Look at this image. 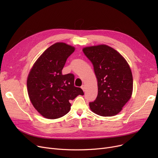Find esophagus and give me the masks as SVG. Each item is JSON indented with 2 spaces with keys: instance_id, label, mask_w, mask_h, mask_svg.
<instances>
[{
  "instance_id": "1",
  "label": "esophagus",
  "mask_w": 158,
  "mask_h": 158,
  "mask_svg": "<svg viewBox=\"0 0 158 158\" xmlns=\"http://www.w3.org/2000/svg\"><path fill=\"white\" fill-rule=\"evenodd\" d=\"M81 88H82V90L84 91V92H85V91H86V87H85V85H82V86H81Z\"/></svg>"
}]
</instances>
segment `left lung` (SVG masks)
Returning <instances> with one entry per match:
<instances>
[{
    "label": "left lung",
    "mask_w": 158,
    "mask_h": 158,
    "mask_svg": "<svg viewBox=\"0 0 158 158\" xmlns=\"http://www.w3.org/2000/svg\"><path fill=\"white\" fill-rule=\"evenodd\" d=\"M82 51L92 63L97 79L98 95L89 104L91 110L102 117L117 114L132 93L129 64L118 52L106 45L87 47Z\"/></svg>",
    "instance_id": "left-lung-1"
}]
</instances>
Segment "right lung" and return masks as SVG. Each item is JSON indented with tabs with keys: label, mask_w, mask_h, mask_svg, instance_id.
Masks as SVG:
<instances>
[{
	"label": "right lung",
	"mask_w": 158,
	"mask_h": 158,
	"mask_svg": "<svg viewBox=\"0 0 158 158\" xmlns=\"http://www.w3.org/2000/svg\"><path fill=\"white\" fill-rule=\"evenodd\" d=\"M75 48L62 42L49 47L31 69L27 81L28 95L35 108L48 119L60 118L70 110V101L83 95L74 86V75L62 74L67 58Z\"/></svg>",
	"instance_id": "right-lung-1"
}]
</instances>
